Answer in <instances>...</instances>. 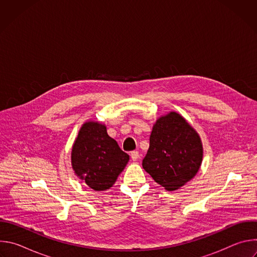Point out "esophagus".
Instances as JSON below:
<instances>
[{
  "mask_svg": "<svg viewBox=\"0 0 257 257\" xmlns=\"http://www.w3.org/2000/svg\"><path fill=\"white\" fill-rule=\"evenodd\" d=\"M130 156H131L132 161H137L138 158H139V154H138V152H136V151L131 152V153H130Z\"/></svg>",
  "mask_w": 257,
  "mask_h": 257,
  "instance_id": "1",
  "label": "esophagus"
}]
</instances>
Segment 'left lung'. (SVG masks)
Wrapping results in <instances>:
<instances>
[{
  "mask_svg": "<svg viewBox=\"0 0 257 257\" xmlns=\"http://www.w3.org/2000/svg\"><path fill=\"white\" fill-rule=\"evenodd\" d=\"M202 145L196 131L177 113L161 117L155 124L143 169L169 191L185 185L198 172Z\"/></svg>",
  "mask_w": 257,
  "mask_h": 257,
  "instance_id": "1",
  "label": "left lung"
}]
</instances>
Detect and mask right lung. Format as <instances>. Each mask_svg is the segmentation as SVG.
I'll return each mask as SVG.
<instances>
[{
    "mask_svg": "<svg viewBox=\"0 0 257 257\" xmlns=\"http://www.w3.org/2000/svg\"><path fill=\"white\" fill-rule=\"evenodd\" d=\"M71 161L73 170L90 188L103 191L113 186L129 156L107 135L104 125L87 122L73 145Z\"/></svg>",
    "mask_w": 257,
    "mask_h": 257,
    "instance_id": "add662e5",
    "label": "right lung"
}]
</instances>
